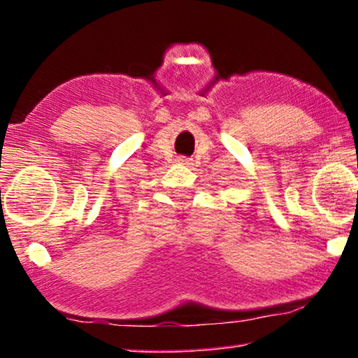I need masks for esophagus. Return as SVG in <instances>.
I'll return each instance as SVG.
<instances>
[{"label": "esophagus", "mask_w": 358, "mask_h": 358, "mask_svg": "<svg viewBox=\"0 0 358 358\" xmlns=\"http://www.w3.org/2000/svg\"><path fill=\"white\" fill-rule=\"evenodd\" d=\"M177 161L180 162V164H183V166H189V164H192V162H191V159H189V157H185V156H180Z\"/></svg>", "instance_id": "esophagus-1"}]
</instances>
